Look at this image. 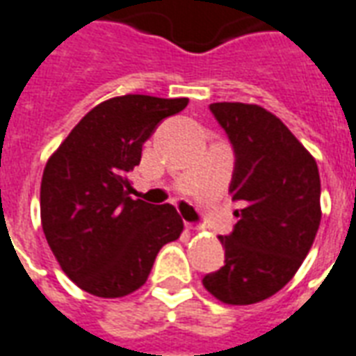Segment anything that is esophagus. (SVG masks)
<instances>
[{"instance_id":"1","label":"esophagus","mask_w":356,"mask_h":356,"mask_svg":"<svg viewBox=\"0 0 356 356\" xmlns=\"http://www.w3.org/2000/svg\"><path fill=\"white\" fill-rule=\"evenodd\" d=\"M186 228H188V230H201L199 224H186Z\"/></svg>"}]
</instances>
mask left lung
Wrapping results in <instances>:
<instances>
[{
  "label": "left lung",
  "mask_w": 356,
  "mask_h": 356,
  "mask_svg": "<svg viewBox=\"0 0 356 356\" xmlns=\"http://www.w3.org/2000/svg\"><path fill=\"white\" fill-rule=\"evenodd\" d=\"M234 149L230 193L243 209L220 236L224 266L203 278L218 301L253 305L286 286L320 226L316 161L278 117L259 105L211 103Z\"/></svg>",
  "instance_id": "left-lung-1"
}]
</instances>
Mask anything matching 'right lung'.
<instances>
[{"label": "right lung", "instance_id": "right-lung-1", "mask_svg": "<svg viewBox=\"0 0 356 356\" xmlns=\"http://www.w3.org/2000/svg\"><path fill=\"white\" fill-rule=\"evenodd\" d=\"M188 97L122 95L93 107L47 161L40 211L45 239L65 274L97 297H124L145 284L161 247L180 238L172 205L130 197L128 174L143 143Z\"/></svg>", "mask_w": 356, "mask_h": 356}]
</instances>
